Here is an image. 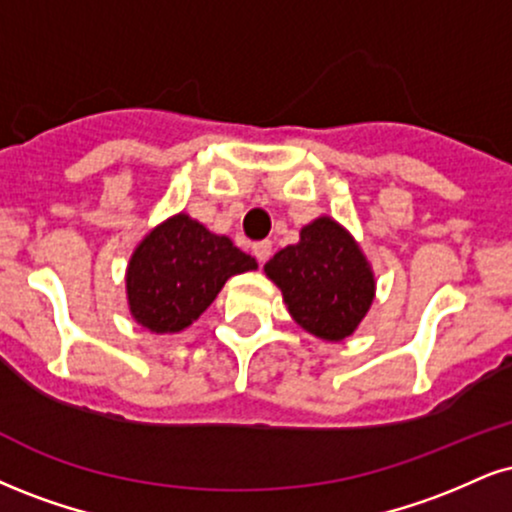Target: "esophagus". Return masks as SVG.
I'll return each instance as SVG.
<instances>
[{
	"label": "esophagus",
	"mask_w": 512,
	"mask_h": 512,
	"mask_svg": "<svg viewBox=\"0 0 512 512\" xmlns=\"http://www.w3.org/2000/svg\"><path fill=\"white\" fill-rule=\"evenodd\" d=\"M252 255L257 257V262L264 264L272 255V243L269 240H260V243H252Z\"/></svg>",
	"instance_id": "34e87169"
}]
</instances>
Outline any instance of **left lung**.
Returning a JSON list of instances; mask_svg holds the SVG:
<instances>
[{
    "instance_id": "left-lung-1",
    "label": "left lung",
    "mask_w": 512,
    "mask_h": 512,
    "mask_svg": "<svg viewBox=\"0 0 512 512\" xmlns=\"http://www.w3.org/2000/svg\"><path fill=\"white\" fill-rule=\"evenodd\" d=\"M264 274L281 288L295 322L324 341L353 334L374 300L367 257L331 217L303 226L298 243L276 252Z\"/></svg>"
}]
</instances>
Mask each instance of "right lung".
<instances>
[{
    "label": "right lung",
    "instance_id": "add662e5",
    "mask_svg": "<svg viewBox=\"0 0 512 512\" xmlns=\"http://www.w3.org/2000/svg\"><path fill=\"white\" fill-rule=\"evenodd\" d=\"M252 269L255 257L181 212L147 233L131 255L128 307L152 334H178L214 303L231 276Z\"/></svg>",
    "mask_w": 512,
    "mask_h": 512
}]
</instances>
